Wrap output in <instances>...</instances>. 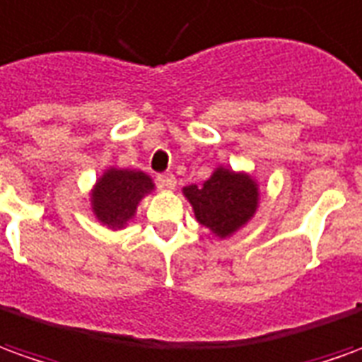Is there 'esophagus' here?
I'll return each mask as SVG.
<instances>
[{
    "instance_id": "1",
    "label": "esophagus",
    "mask_w": 362,
    "mask_h": 362,
    "mask_svg": "<svg viewBox=\"0 0 362 362\" xmlns=\"http://www.w3.org/2000/svg\"><path fill=\"white\" fill-rule=\"evenodd\" d=\"M157 185L161 187V189H173L177 185V179L173 173H161V175H157Z\"/></svg>"
}]
</instances>
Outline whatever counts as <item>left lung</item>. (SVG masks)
Instances as JSON below:
<instances>
[{"mask_svg":"<svg viewBox=\"0 0 362 362\" xmlns=\"http://www.w3.org/2000/svg\"><path fill=\"white\" fill-rule=\"evenodd\" d=\"M183 193L199 223L216 236H230L246 224L258 206V187L246 173L218 167L203 185H189Z\"/></svg>","mask_w":362,"mask_h":362,"instance_id":"1","label":"left lung"}]
</instances>
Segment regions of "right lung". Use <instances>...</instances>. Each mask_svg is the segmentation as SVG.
Here are the masks:
<instances>
[{"mask_svg":"<svg viewBox=\"0 0 362 362\" xmlns=\"http://www.w3.org/2000/svg\"><path fill=\"white\" fill-rule=\"evenodd\" d=\"M151 189V179L141 171L108 169L92 191V211L102 224L122 228Z\"/></svg>","mask_w":362,"mask_h":362,"instance_id":"obj_1","label":"right lung"}]
</instances>
